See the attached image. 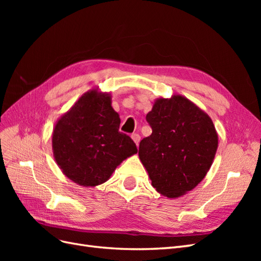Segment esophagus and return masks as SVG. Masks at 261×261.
Wrapping results in <instances>:
<instances>
[{
	"instance_id": "esophagus-1",
	"label": "esophagus",
	"mask_w": 261,
	"mask_h": 261,
	"mask_svg": "<svg viewBox=\"0 0 261 261\" xmlns=\"http://www.w3.org/2000/svg\"><path fill=\"white\" fill-rule=\"evenodd\" d=\"M132 139L134 140V143H135V144L138 146L139 141H140V136L138 135V134H133V135H132Z\"/></svg>"
}]
</instances>
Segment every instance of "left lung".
<instances>
[{
	"mask_svg": "<svg viewBox=\"0 0 261 261\" xmlns=\"http://www.w3.org/2000/svg\"><path fill=\"white\" fill-rule=\"evenodd\" d=\"M151 135L139 144V159L151 185L168 198L192 191L207 175L218 149L210 116L180 94L158 98L147 116Z\"/></svg>",
	"mask_w": 261,
	"mask_h": 261,
	"instance_id": "obj_1",
	"label": "left lung"
}]
</instances>
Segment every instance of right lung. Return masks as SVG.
Returning <instances> with one entry per match:
<instances>
[{
	"instance_id": "right-lung-1",
	"label": "right lung",
	"mask_w": 261,
	"mask_h": 261,
	"mask_svg": "<svg viewBox=\"0 0 261 261\" xmlns=\"http://www.w3.org/2000/svg\"><path fill=\"white\" fill-rule=\"evenodd\" d=\"M121 118L112 96L92 88L55 123L53 155L68 179L84 187L107 181L125 159L137 153L129 136L118 130Z\"/></svg>"
}]
</instances>
